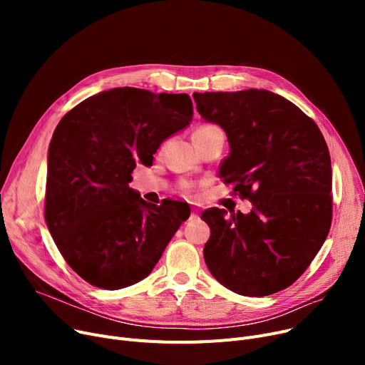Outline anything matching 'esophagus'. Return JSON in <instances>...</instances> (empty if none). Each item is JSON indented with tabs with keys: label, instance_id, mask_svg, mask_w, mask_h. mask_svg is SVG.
I'll list each match as a JSON object with an SVG mask.
<instances>
[{
	"label": "esophagus",
	"instance_id": "esophagus-1",
	"mask_svg": "<svg viewBox=\"0 0 365 365\" xmlns=\"http://www.w3.org/2000/svg\"><path fill=\"white\" fill-rule=\"evenodd\" d=\"M198 219V212L195 208L190 210V220H197Z\"/></svg>",
	"mask_w": 365,
	"mask_h": 365
}]
</instances>
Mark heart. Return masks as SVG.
Masks as SVG:
<instances>
[{"label":"heart","mask_w":365,"mask_h":365,"mask_svg":"<svg viewBox=\"0 0 365 365\" xmlns=\"http://www.w3.org/2000/svg\"><path fill=\"white\" fill-rule=\"evenodd\" d=\"M213 130H217V128L213 127V125H201V127H198L195 130L194 134H205V133H210V131H213ZM179 190H180L182 195H190V192H192V183L182 182L179 185Z\"/></svg>","instance_id":"1"}]
</instances>
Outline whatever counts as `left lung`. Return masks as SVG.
Masks as SVG:
<instances>
[{
  "label": "left lung",
  "mask_w": 365,
  "mask_h": 365,
  "mask_svg": "<svg viewBox=\"0 0 365 365\" xmlns=\"http://www.w3.org/2000/svg\"><path fill=\"white\" fill-rule=\"evenodd\" d=\"M201 117L227 136L220 178L252 212L208 208V271L234 293L262 297L292 285L331 225V160L318 125L267 90L194 93Z\"/></svg>",
  "instance_id": "obj_1"
}]
</instances>
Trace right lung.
Wrapping results in <instances>:
<instances>
[{"label":"right lung","instance_id":"obj_1","mask_svg":"<svg viewBox=\"0 0 365 365\" xmlns=\"http://www.w3.org/2000/svg\"><path fill=\"white\" fill-rule=\"evenodd\" d=\"M192 115L185 93L118 87L83 101L57 124L46 222L66 263L88 284L120 290L142 281L189 217L143 201L128 183L136 164L152 165L160 145Z\"/></svg>","mask_w":365,"mask_h":365}]
</instances>
